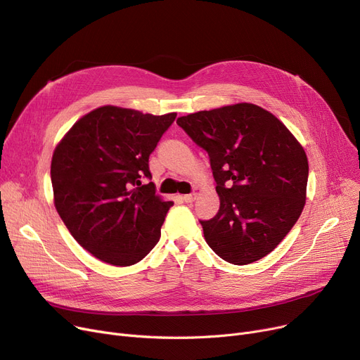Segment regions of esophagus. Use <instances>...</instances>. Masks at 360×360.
Here are the masks:
<instances>
[{
    "label": "esophagus",
    "mask_w": 360,
    "mask_h": 360,
    "mask_svg": "<svg viewBox=\"0 0 360 360\" xmlns=\"http://www.w3.org/2000/svg\"><path fill=\"white\" fill-rule=\"evenodd\" d=\"M195 198H197V194H186L182 197V200L185 202H193V201H195Z\"/></svg>",
    "instance_id": "34e87169"
}]
</instances>
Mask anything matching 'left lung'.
Returning a JSON list of instances; mask_svg holds the SVG:
<instances>
[{"label": "left lung", "instance_id": "left-lung-1", "mask_svg": "<svg viewBox=\"0 0 360 360\" xmlns=\"http://www.w3.org/2000/svg\"><path fill=\"white\" fill-rule=\"evenodd\" d=\"M176 124L210 158L220 209L200 220L209 247L235 266L270 254L304 210L305 150L273 113L252 103L200 110Z\"/></svg>", "mask_w": 360, "mask_h": 360}]
</instances>
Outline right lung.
Segmentation results:
<instances>
[{"label": "right lung", "instance_id": "1", "mask_svg": "<svg viewBox=\"0 0 360 360\" xmlns=\"http://www.w3.org/2000/svg\"><path fill=\"white\" fill-rule=\"evenodd\" d=\"M176 113L102 106L56 146L51 181L56 212L82 247L112 266L141 261L160 239L172 201L156 195L148 158Z\"/></svg>", "mask_w": 360, "mask_h": 360}]
</instances>
